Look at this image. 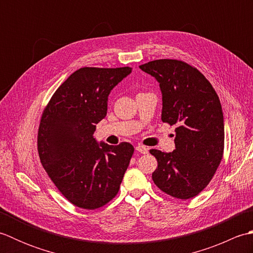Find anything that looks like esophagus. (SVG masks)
I'll list each match as a JSON object with an SVG mask.
<instances>
[{
    "label": "esophagus",
    "instance_id": "34e87169",
    "mask_svg": "<svg viewBox=\"0 0 253 253\" xmlns=\"http://www.w3.org/2000/svg\"><path fill=\"white\" fill-rule=\"evenodd\" d=\"M136 150H137V151H138L139 153L146 154V153H148V151H149V148L144 147L143 144H138V146L136 147Z\"/></svg>",
    "mask_w": 253,
    "mask_h": 253
}]
</instances>
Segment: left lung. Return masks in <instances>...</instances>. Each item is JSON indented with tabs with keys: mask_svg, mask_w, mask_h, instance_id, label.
<instances>
[{
	"mask_svg": "<svg viewBox=\"0 0 253 253\" xmlns=\"http://www.w3.org/2000/svg\"><path fill=\"white\" fill-rule=\"evenodd\" d=\"M158 80L162 92V122L176 125L175 150L152 149L158 160L152 179L177 199L199 195L213 178L224 152L222 105L209 80L189 64L157 60L139 66Z\"/></svg>",
	"mask_w": 253,
	"mask_h": 253,
	"instance_id": "obj_1",
	"label": "left lung"
}]
</instances>
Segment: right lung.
<instances>
[{
    "instance_id": "1",
    "label": "right lung",
    "mask_w": 253,
    "mask_h": 253,
    "mask_svg": "<svg viewBox=\"0 0 253 253\" xmlns=\"http://www.w3.org/2000/svg\"><path fill=\"white\" fill-rule=\"evenodd\" d=\"M131 73V67H83L52 95L38 130L41 164L62 195L74 206L94 210L120 190L133 154L128 142L118 146L93 137L106 116L111 90Z\"/></svg>"
}]
</instances>
